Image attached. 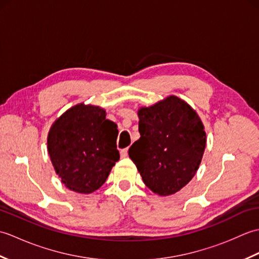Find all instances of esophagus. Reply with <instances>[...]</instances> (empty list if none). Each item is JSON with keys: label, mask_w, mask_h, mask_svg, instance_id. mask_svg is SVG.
<instances>
[{"label": "esophagus", "mask_w": 259, "mask_h": 259, "mask_svg": "<svg viewBox=\"0 0 259 259\" xmlns=\"http://www.w3.org/2000/svg\"><path fill=\"white\" fill-rule=\"evenodd\" d=\"M120 155H121V157H122V158H125L126 156H128V149H126V148H125V149L121 150L120 151Z\"/></svg>", "instance_id": "obj_1"}]
</instances>
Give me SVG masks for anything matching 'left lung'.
Listing matches in <instances>:
<instances>
[{
	"mask_svg": "<svg viewBox=\"0 0 259 259\" xmlns=\"http://www.w3.org/2000/svg\"><path fill=\"white\" fill-rule=\"evenodd\" d=\"M140 138L129 149L148 188L172 195L194 177L206 147V133L198 114L181 99L170 96L141 108Z\"/></svg>",
	"mask_w": 259,
	"mask_h": 259,
	"instance_id": "1",
	"label": "left lung"
}]
</instances>
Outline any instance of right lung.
<instances>
[{"instance_id": "1", "label": "right lung", "mask_w": 259, "mask_h": 259, "mask_svg": "<svg viewBox=\"0 0 259 259\" xmlns=\"http://www.w3.org/2000/svg\"><path fill=\"white\" fill-rule=\"evenodd\" d=\"M117 124L99 107L80 103L51 126L48 150L56 172L70 190L91 194L106 183L120 159Z\"/></svg>"}]
</instances>
